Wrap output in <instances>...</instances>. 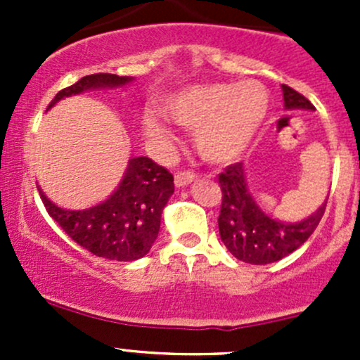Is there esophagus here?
Here are the masks:
<instances>
[{"label": "esophagus", "mask_w": 360, "mask_h": 360, "mask_svg": "<svg viewBox=\"0 0 360 360\" xmlns=\"http://www.w3.org/2000/svg\"><path fill=\"white\" fill-rule=\"evenodd\" d=\"M195 179H197V174L190 172V170H179V172H176V176H174L176 186H186V184H190L191 181Z\"/></svg>", "instance_id": "obj_1"}]
</instances>
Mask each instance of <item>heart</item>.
Returning <instances> with one entry per match:
<instances>
[{"mask_svg":"<svg viewBox=\"0 0 360 360\" xmlns=\"http://www.w3.org/2000/svg\"><path fill=\"white\" fill-rule=\"evenodd\" d=\"M268 110V90L254 79L191 86L169 103L170 116L195 130L200 157L214 163L240 157L263 125ZM144 129L157 139L169 137V129L155 115L144 118Z\"/></svg>","mask_w":360,"mask_h":360,"instance_id":"heart-1","label":"heart"}]
</instances>
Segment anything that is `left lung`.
Listing matches in <instances>:
<instances>
[{
    "instance_id": "left-lung-1",
    "label": "left lung",
    "mask_w": 360,
    "mask_h": 360,
    "mask_svg": "<svg viewBox=\"0 0 360 360\" xmlns=\"http://www.w3.org/2000/svg\"><path fill=\"white\" fill-rule=\"evenodd\" d=\"M285 110H315L314 104L288 85H282ZM221 200L219 235L226 249L237 259L250 264H268L282 259L304 244L321 223L326 200L300 223H282L261 210L254 202L245 183L244 165L240 162L228 165L219 174Z\"/></svg>"
}]
</instances>
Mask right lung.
<instances>
[{
  "label": "right lung",
  "instance_id": "obj_1",
  "mask_svg": "<svg viewBox=\"0 0 360 360\" xmlns=\"http://www.w3.org/2000/svg\"><path fill=\"white\" fill-rule=\"evenodd\" d=\"M130 76L97 72L60 90L46 110L85 90L122 86ZM174 193V176L148 157L130 158L122 183L108 200L85 210L57 207L39 190L43 205L72 240L89 252L112 261H136L157 240L163 207Z\"/></svg>",
  "mask_w": 360,
  "mask_h": 360
}]
</instances>
